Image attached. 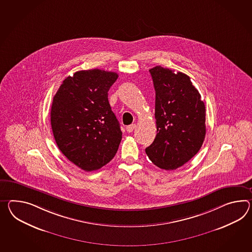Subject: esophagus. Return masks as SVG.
Masks as SVG:
<instances>
[{"label": "esophagus", "mask_w": 252, "mask_h": 252, "mask_svg": "<svg viewBox=\"0 0 252 252\" xmlns=\"http://www.w3.org/2000/svg\"><path fill=\"white\" fill-rule=\"evenodd\" d=\"M135 127H136V125H135V124L130 125L128 126H126V131H127L128 133H131V132H133V131L135 130Z\"/></svg>", "instance_id": "34e87169"}]
</instances>
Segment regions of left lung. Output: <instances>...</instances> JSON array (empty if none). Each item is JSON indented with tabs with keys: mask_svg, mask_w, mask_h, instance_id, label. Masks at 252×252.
I'll return each mask as SVG.
<instances>
[{
	"mask_svg": "<svg viewBox=\"0 0 252 252\" xmlns=\"http://www.w3.org/2000/svg\"><path fill=\"white\" fill-rule=\"evenodd\" d=\"M156 91L157 135L146 148L156 166L174 170L196 155L206 135V107L189 75L155 66L149 70Z\"/></svg>",
	"mask_w": 252,
	"mask_h": 252,
	"instance_id": "left-lung-1",
	"label": "left lung"
}]
</instances>
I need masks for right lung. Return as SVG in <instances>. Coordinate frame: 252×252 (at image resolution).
Here are the masks:
<instances>
[{"label": "right lung", "mask_w": 252, "mask_h": 252, "mask_svg": "<svg viewBox=\"0 0 252 252\" xmlns=\"http://www.w3.org/2000/svg\"><path fill=\"white\" fill-rule=\"evenodd\" d=\"M117 77L100 69L75 72L63 81L53 99L51 126L57 147L86 171L110 162L122 139L107 94Z\"/></svg>", "instance_id": "right-lung-1"}]
</instances>
